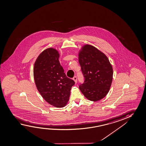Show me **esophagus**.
<instances>
[{"label": "esophagus", "instance_id": "1", "mask_svg": "<svg viewBox=\"0 0 146 146\" xmlns=\"http://www.w3.org/2000/svg\"><path fill=\"white\" fill-rule=\"evenodd\" d=\"M73 80H74V82H75V83L76 84L77 83V77L76 76H74V78H73Z\"/></svg>", "mask_w": 146, "mask_h": 146}]
</instances>
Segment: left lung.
<instances>
[{
	"mask_svg": "<svg viewBox=\"0 0 146 146\" xmlns=\"http://www.w3.org/2000/svg\"><path fill=\"white\" fill-rule=\"evenodd\" d=\"M84 81L79 89L88 100L96 102L107 95L111 86L113 70L109 59L94 46L86 44L79 55Z\"/></svg>",
	"mask_w": 146,
	"mask_h": 146,
	"instance_id": "obj_1",
	"label": "left lung"
}]
</instances>
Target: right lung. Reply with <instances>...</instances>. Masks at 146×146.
Masks as SVG:
<instances>
[{
  "label": "right lung",
  "instance_id": "right-lung-1",
  "mask_svg": "<svg viewBox=\"0 0 146 146\" xmlns=\"http://www.w3.org/2000/svg\"><path fill=\"white\" fill-rule=\"evenodd\" d=\"M59 54L48 48L39 54L35 61L33 75L37 90L49 104L62 108L69 100L75 82L66 76L59 61Z\"/></svg>",
  "mask_w": 146,
  "mask_h": 146
}]
</instances>
